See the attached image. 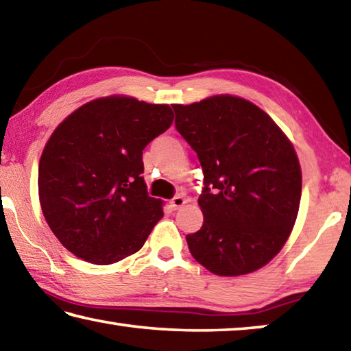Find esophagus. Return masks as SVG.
Listing matches in <instances>:
<instances>
[{
  "mask_svg": "<svg viewBox=\"0 0 351 351\" xmlns=\"http://www.w3.org/2000/svg\"><path fill=\"white\" fill-rule=\"evenodd\" d=\"M186 203H187V199L181 197V195H178V197H175L173 199L170 201V206L173 207V209H180V207H182Z\"/></svg>",
  "mask_w": 351,
  "mask_h": 351,
  "instance_id": "esophagus-1",
  "label": "esophagus"
}]
</instances>
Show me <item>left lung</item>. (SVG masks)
<instances>
[{
	"mask_svg": "<svg viewBox=\"0 0 351 351\" xmlns=\"http://www.w3.org/2000/svg\"><path fill=\"white\" fill-rule=\"evenodd\" d=\"M173 110L204 173V221L186 237L190 254L217 276L260 269L280 252L299 212L302 171L293 144L241 97L221 94Z\"/></svg>",
	"mask_w": 351,
	"mask_h": 351,
	"instance_id": "8db88e82",
	"label": "left lung"
}]
</instances>
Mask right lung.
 <instances>
[{
	"label": "right lung",
	"mask_w": 351,
	"mask_h": 351,
	"mask_svg": "<svg viewBox=\"0 0 351 351\" xmlns=\"http://www.w3.org/2000/svg\"><path fill=\"white\" fill-rule=\"evenodd\" d=\"M173 122L169 105L108 96L64 119L38 164V197L58 241L75 257L111 265L138 252L159 219L142 150Z\"/></svg>",
	"instance_id": "obj_1"
}]
</instances>
